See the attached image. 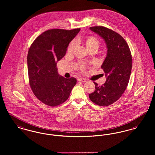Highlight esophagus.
<instances>
[{
  "label": "esophagus",
  "mask_w": 155,
  "mask_h": 155,
  "mask_svg": "<svg viewBox=\"0 0 155 155\" xmlns=\"http://www.w3.org/2000/svg\"><path fill=\"white\" fill-rule=\"evenodd\" d=\"M78 81H81V82H86V79H84V78H79L78 79Z\"/></svg>",
  "instance_id": "esophagus-1"
}]
</instances>
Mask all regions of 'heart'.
<instances>
[{
    "mask_svg": "<svg viewBox=\"0 0 155 155\" xmlns=\"http://www.w3.org/2000/svg\"><path fill=\"white\" fill-rule=\"evenodd\" d=\"M76 42L75 41H72L70 43V44L68 46V52H72L74 50V48L75 47ZM85 45L87 49L93 47H98L99 46V42L97 39L94 37H89L85 40Z\"/></svg>",
    "mask_w": 155,
    "mask_h": 155,
    "instance_id": "b5f03b06",
    "label": "heart"
}]
</instances>
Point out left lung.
Returning a JSON list of instances; mask_svg holds the SVG:
<instances>
[{
	"instance_id": "1",
	"label": "left lung",
	"mask_w": 155,
	"mask_h": 155,
	"mask_svg": "<svg viewBox=\"0 0 155 155\" xmlns=\"http://www.w3.org/2000/svg\"><path fill=\"white\" fill-rule=\"evenodd\" d=\"M90 30L104 40L107 49L101 66L106 82L100 86L94 82L95 90L90 94V99L98 106H110L121 97L128 86L132 65L130 49L122 36L110 29L96 26Z\"/></svg>"
}]
</instances>
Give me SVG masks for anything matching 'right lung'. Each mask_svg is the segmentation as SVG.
I'll use <instances>...</instances> for the list:
<instances>
[{"mask_svg": "<svg viewBox=\"0 0 155 155\" xmlns=\"http://www.w3.org/2000/svg\"><path fill=\"white\" fill-rule=\"evenodd\" d=\"M81 28L52 29L39 35L27 55L29 83L34 95L46 105L58 106L67 100L76 83L58 72L57 64L65 55L69 43Z\"/></svg>", "mask_w": 155, "mask_h": 155, "instance_id": "add662e5", "label": "right lung"}]
</instances>
